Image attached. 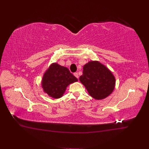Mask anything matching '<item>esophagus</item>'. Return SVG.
<instances>
[{
  "mask_svg": "<svg viewBox=\"0 0 149 149\" xmlns=\"http://www.w3.org/2000/svg\"><path fill=\"white\" fill-rule=\"evenodd\" d=\"M74 76H75V77L76 78H79V75H78V73H74Z\"/></svg>",
  "mask_w": 149,
  "mask_h": 149,
  "instance_id": "34e87169",
  "label": "esophagus"
}]
</instances>
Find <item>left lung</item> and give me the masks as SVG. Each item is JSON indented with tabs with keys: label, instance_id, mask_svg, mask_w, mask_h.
Segmentation results:
<instances>
[{
	"label": "left lung",
	"instance_id": "obj_1",
	"mask_svg": "<svg viewBox=\"0 0 149 149\" xmlns=\"http://www.w3.org/2000/svg\"><path fill=\"white\" fill-rule=\"evenodd\" d=\"M79 81L89 95L97 100L105 99L114 91L116 78L104 65L98 61H90L83 66Z\"/></svg>",
	"mask_w": 149,
	"mask_h": 149
}]
</instances>
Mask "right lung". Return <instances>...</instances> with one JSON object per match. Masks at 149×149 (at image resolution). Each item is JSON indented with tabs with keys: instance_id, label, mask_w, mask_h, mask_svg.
<instances>
[{
	"instance_id": "add662e5",
	"label": "right lung",
	"mask_w": 149,
	"mask_h": 149,
	"mask_svg": "<svg viewBox=\"0 0 149 149\" xmlns=\"http://www.w3.org/2000/svg\"><path fill=\"white\" fill-rule=\"evenodd\" d=\"M78 81L68 68L53 63L45 72L42 79V87L43 92L53 99L61 97L65 93L66 88L74 82Z\"/></svg>"
}]
</instances>
